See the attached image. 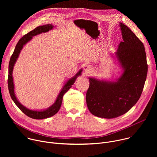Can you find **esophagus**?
<instances>
[{
  "label": "esophagus",
  "mask_w": 157,
  "mask_h": 157,
  "mask_svg": "<svg viewBox=\"0 0 157 157\" xmlns=\"http://www.w3.org/2000/svg\"><path fill=\"white\" fill-rule=\"evenodd\" d=\"M92 71V68L89 65H86L84 66V71L86 74L91 73Z\"/></svg>",
  "instance_id": "1"
}]
</instances>
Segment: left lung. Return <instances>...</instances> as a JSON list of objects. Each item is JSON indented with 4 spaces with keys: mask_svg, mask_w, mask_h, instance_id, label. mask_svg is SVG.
I'll return each instance as SVG.
<instances>
[{
    "mask_svg": "<svg viewBox=\"0 0 157 157\" xmlns=\"http://www.w3.org/2000/svg\"><path fill=\"white\" fill-rule=\"evenodd\" d=\"M123 41L114 56L124 70L116 81L89 77L87 106L95 116L113 119L128 112L139 101L147 78L148 65L143 43L122 23ZM113 56V57H114Z\"/></svg>",
    "mask_w": 157,
    "mask_h": 157,
    "instance_id": "obj_1",
    "label": "left lung"
}]
</instances>
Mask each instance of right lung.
<instances>
[{
    "mask_svg": "<svg viewBox=\"0 0 157 157\" xmlns=\"http://www.w3.org/2000/svg\"><path fill=\"white\" fill-rule=\"evenodd\" d=\"M53 27V26L52 24H47V25H44L42 26H39L36 29H35L34 30L30 32L29 33H28L27 34H26L25 35H24L18 41L17 45L15 48L14 52L10 59V62L9 65L8 87H9V91L10 97L13 100V101L14 102V103L16 104V105L22 112H23L26 116L34 119H47L56 114L60 109L64 94L71 87L72 85L75 82V81L76 80L77 78L81 75V72L82 71V70L81 69L73 78H70L65 83L63 87L61 89L60 93H59L55 102L53 103L52 105H51L47 109H44L43 110H30L27 109V107H25V106H24L18 102L14 92V84H13V76H12V72H13L14 64L19 56L20 51L21 50L22 48L24 47L25 44L28 41L32 40L33 36H35L38 34H40L43 32V33L47 32L49 30H52Z\"/></svg>",
    "mask_w": 157,
    "mask_h": 157,
    "instance_id": "obj_1",
    "label": "right lung"
}]
</instances>
